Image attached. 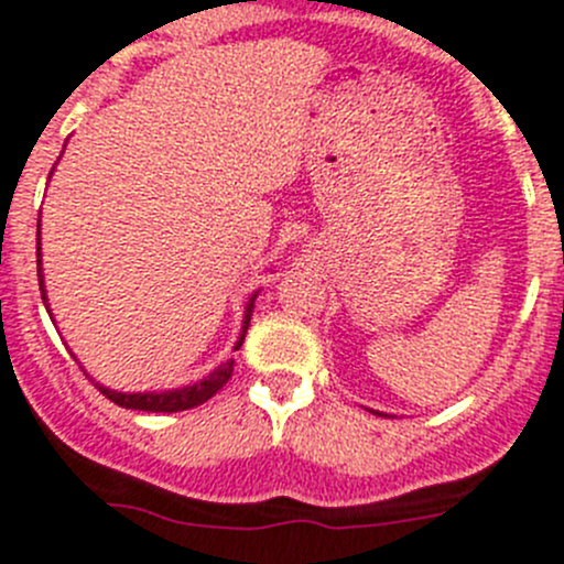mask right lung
<instances>
[{
  "label": "right lung",
  "mask_w": 564,
  "mask_h": 564,
  "mask_svg": "<svg viewBox=\"0 0 564 564\" xmlns=\"http://www.w3.org/2000/svg\"><path fill=\"white\" fill-rule=\"evenodd\" d=\"M39 236H41V219H39ZM41 245V239H39ZM39 286H41V297H44V306H46V292H44V275H41V247H39ZM252 303H256V294L250 297L247 303V312H245V325H241V336L236 341L234 350H239L241 341H245L247 334V325H250V314H252ZM234 376V359L219 365L217 370L205 376L203 381L192 383V387H183V389H170V392H116V389H105L99 387V392L113 401L116 406H124V409H139V412H183V409H194L199 403H205L208 398L219 392V389L228 383V378Z\"/></svg>",
  "instance_id": "1"
}]
</instances>
